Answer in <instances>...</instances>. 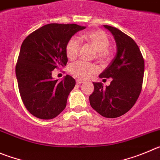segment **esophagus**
<instances>
[{
    "label": "esophagus",
    "instance_id": "obj_1",
    "mask_svg": "<svg viewBox=\"0 0 160 160\" xmlns=\"http://www.w3.org/2000/svg\"><path fill=\"white\" fill-rule=\"evenodd\" d=\"M83 82H84V81H83V80H77V83H78V84L83 83Z\"/></svg>",
    "mask_w": 160,
    "mask_h": 160
}]
</instances>
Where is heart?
Returning a JSON list of instances; mask_svg holds the SVG:
<instances>
[{"label": "heart", "instance_id": "heart-1", "mask_svg": "<svg viewBox=\"0 0 160 160\" xmlns=\"http://www.w3.org/2000/svg\"><path fill=\"white\" fill-rule=\"evenodd\" d=\"M81 41H85L92 46L95 49V57L100 63L104 64L111 58V52L108 47L110 40L102 30H93L88 32L80 37ZM80 48V41L77 37H72L68 41L66 44V55L70 60L77 57ZM69 71L74 77L81 80H86L97 72V67L94 64L79 60L72 63L69 67Z\"/></svg>", "mask_w": 160, "mask_h": 160}]
</instances>
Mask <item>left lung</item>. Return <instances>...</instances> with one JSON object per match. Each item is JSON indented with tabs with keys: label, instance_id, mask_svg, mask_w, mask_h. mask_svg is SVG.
Wrapping results in <instances>:
<instances>
[{
	"label": "left lung",
	"instance_id": "8db88e82",
	"mask_svg": "<svg viewBox=\"0 0 160 160\" xmlns=\"http://www.w3.org/2000/svg\"><path fill=\"white\" fill-rule=\"evenodd\" d=\"M103 27L114 37L117 52L99 77L112 80L106 88L102 83H93L94 92L89 96V101L92 108L102 116L116 118L128 112L140 94L144 60L133 39L115 27Z\"/></svg>",
	"mask_w": 160,
	"mask_h": 160
}]
</instances>
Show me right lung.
<instances>
[{
	"mask_svg": "<svg viewBox=\"0 0 160 160\" xmlns=\"http://www.w3.org/2000/svg\"><path fill=\"white\" fill-rule=\"evenodd\" d=\"M85 28L76 24H48L24 39L16 65L21 100L32 116L42 119L57 117L67 104L76 80L67 75L57 82L55 68L68 62L66 44L76 32Z\"/></svg>",
	"mask_w": 160,
	"mask_h": 160,
	"instance_id": "1",
	"label": "right lung"
}]
</instances>
